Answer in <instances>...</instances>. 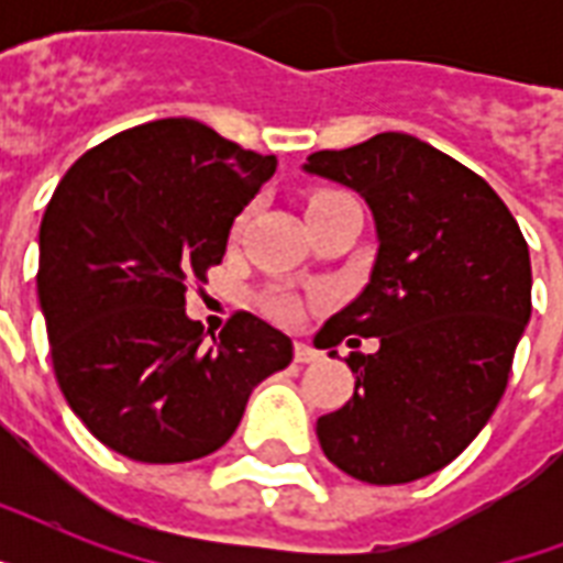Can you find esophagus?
<instances>
[{"mask_svg":"<svg viewBox=\"0 0 563 563\" xmlns=\"http://www.w3.org/2000/svg\"><path fill=\"white\" fill-rule=\"evenodd\" d=\"M318 360H321V353H318L312 344L295 342V362H300V365H309V362H318Z\"/></svg>","mask_w":563,"mask_h":563,"instance_id":"obj_1","label":"esophagus"}]
</instances>
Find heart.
Segmentation results:
<instances>
[{"mask_svg": "<svg viewBox=\"0 0 563 563\" xmlns=\"http://www.w3.org/2000/svg\"><path fill=\"white\" fill-rule=\"evenodd\" d=\"M324 198H333V192L316 195V198H312L309 203L324 201ZM295 309H298V303H295V298H289V295H272V298H268V312H272V316L291 318V316H295Z\"/></svg>", "mask_w": 563, "mask_h": 563, "instance_id": "b5f03b06", "label": "heart"}]
</instances>
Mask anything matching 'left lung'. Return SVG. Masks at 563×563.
Here are the masks:
<instances>
[{
  "label": "left lung",
  "mask_w": 563,
  "mask_h": 563,
  "mask_svg": "<svg viewBox=\"0 0 563 563\" xmlns=\"http://www.w3.org/2000/svg\"><path fill=\"white\" fill-rule=\"evenodd\" d=\"M300 169L347 187L374 216L368 286L316 347L379 339L351 353L353 397L318 418L330 462L368 485H402L450 464L497 409L532 316V263L515 216L462 163L385 131Z\"/></svg>",
  "instance_id": "1"
}]
</instances>
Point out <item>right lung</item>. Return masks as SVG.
<instances>
[{
    "label": "right lung",
    "instance_id": "right-lung-1",
    "mask_svg": "<svg viewBox=\"0 0 563 563\" xmlns=\"http://www.w3.org/2000/svg\"><path fill=\"white\" fill-rule=\"evenodd\" d=\"M277 172L195 119H157L73 163L40 224L37 298L69 409L113 453L192 462L236 432L291 339L239 312L203 342L187 283L207 280L233 221Z\"/></svg>",
    "mask_w": 563,
    "mask_h": 563
}]
</instances>
